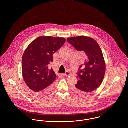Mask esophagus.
Wrapping results in <instances>:
<instances>
[{"mask_svg":"<svg viewBox=\"0 0 128 128\" xmlns=\"http://www.w3.org/2000/svg\"><path fill=\"white\" fill-rule=\"evenodd\" d=\"M64 75L66 76H68L70 75V73L69 72H66V73H64Z\"/></svg>","mask_w":128,"mask_h":128,"instance_id":"1","label":"esophagus"}]
</instances>
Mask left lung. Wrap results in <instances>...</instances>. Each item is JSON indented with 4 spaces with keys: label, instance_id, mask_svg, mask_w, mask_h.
Returning a JSON list of instances; mask_svg holds the SVG:
<instances>
[{
    "label": "left lung",
    "instance_id": "1",
    "mask_svg": "<svg viewBox=\"0 0 128 128\" xmlns=\"http://www.w3.org/2000/svg\"><path fill=\"white\" fill-rule=\"evenodd\" d=\"M67 41L77 51H84L87 55L84 66H80L76 73L79 80L73 89L78 94H89L100 87L104 76L106 64L102 50L98 43L90 37H73Z\"/></svg>",
    "mask_w": 128,
    "mask_h": 128
}]
</instances>
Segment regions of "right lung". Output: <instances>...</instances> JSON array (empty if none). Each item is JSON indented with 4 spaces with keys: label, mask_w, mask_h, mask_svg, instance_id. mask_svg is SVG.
Returning a JSON list of instances; mask_svg holds the SVG:
<instances>
[{
    "label": "right lung",
    "mask_w": 128,
    "mask_h": 128,
    "mask_svg": "<svg viewBox=\"0 0 128 128\" xmlns=\"http://www.w3.org/2000/svg\"><path fill=\"white\" fill-rule=\"evenodd\" d=\"M65 42L64 38L39 37L26 48L22 58V74L25 83L32 90L39 94L52 91L58 77L48 66L53 61L54 54Z\"/></svg>",
    "instance_id": "add662e5"
}]
</instances>
